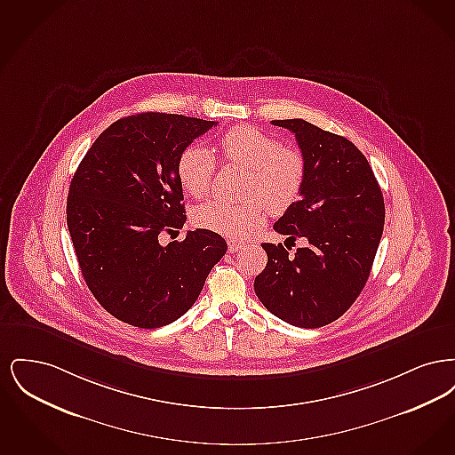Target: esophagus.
Returning a JSON list of instances; mask_svg holds the SVG:
<instances>
[{
    "instance_id": "esophagus-1",
    "label": "esophagus",
    "mask_w": 455,
    "mask_h": 455,
    "mask_svg": "<svg viewBox=\"0 0 455 455\" xmlns=\"http://www.w3.org/2000/svg\"><path fill=\"white\" fill-rule=\"evenodd\" d=\"M243 247V242H238V240H228V251L230 252H237L238 249H242Z\"/></svg>"
}]
</instances>
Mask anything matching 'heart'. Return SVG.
Segmentation results:
<instances>
[{
  "instance_id": "obj_1",
  "label": "heart",
  "mask_w": 455,
  "mask_h": 455,
  "mask_svg": "<svg viewBox=\"0 0 455 455\" xmlns=\"http://www.w3.org/2000/svg\"><path fill=\"white\" fill-rule=\"evenodd\" d=\"M218 147L227 164L249 171L243 188L245 201L212 199L201 204L195 223L220 235L243 238L256 232L266 213L282 215L302 195L307 164L302 153L266 131L235 126L227 131ZM217 173V158L206 147L193 143L177 158V177L193 197L208 195Z\"/></svg>"
}]
</instances>
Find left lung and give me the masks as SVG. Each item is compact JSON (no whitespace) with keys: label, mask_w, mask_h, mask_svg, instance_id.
Instances as JSON below:
<instances>
[{"label":"left lung","mask_w":455,"mask_h":455,"mask_svg":"<svg viewBox=\"0 0 455 455\" xmlns=\"http://www.w3.org/2000/svg\"><path fill=\"white\" fill-rule=\"evenodd\" d=\"M273 124L295 134L307 164L300 199L273 228L308 243L295 256L282 243H262L267 264L254 290L284 323L315 329L339 319L362 293L384 232V196L365 155L347 138L303 119Z\"/></svg>","instance_id":"left-lung-1"}]
</instances>
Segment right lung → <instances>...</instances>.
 Masks as SVG:
<instances>
[{
  "label": "right lung",
  "instance_id": "obj_1",
  "mask_svg": "<svg viewBox=\"0 0 455 455\" xmlns=\"http://www.w3.org/2000/svg\"><path fill=\"white\" fill-rule=\"evenodd\" d=\"M217 124L165 112L123 117L95 140L71 179L66 221L84 280L126 324L177 321L227 252L225 238L204 228L158 242L186 221L177 158Z\"/></svg>",
  "mask_w": 455,
  "mask_h": 455
}]
</instances>
